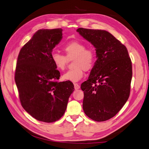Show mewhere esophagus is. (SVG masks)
Here are the masks:
<instances>
[{
  "label": "esophagus",
  "instance_id": "1",
  "mask_svg": "<svg viewBox=\"0 0 149 149\" xmlns=\"http://www.w3.org/2000/svg\"><path fill=\"white\" fill-rule=\"evenodd\" d=\"M74 89L76 90V89H79L80 88V86L78 83H74Z\"/></svg>",
  "mask_w": 149,
  "mask_h": 149
}]
</instances>
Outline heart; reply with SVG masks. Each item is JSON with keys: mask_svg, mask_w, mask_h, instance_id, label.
<instances>
[{"mask_svg": "<svg viewBox=\"0 0 149 149\" xmlns=\"http://www.w3.org/2000/svg\"><path fill=\"white\" fill-rule=\"evenodd\" d=\"M65 55L57 52L52 53V60L56 68L64 71L68 60H73L74 68L63 75V79L72 82H77L83 78L84 71L91 70L96 61V54L92 49L78 41H71L63 47Z\"/></svg>", "mask_w": 149, "mask_h": 149, "instance_id": "heart-1", "label": "heart"}]
</instances>
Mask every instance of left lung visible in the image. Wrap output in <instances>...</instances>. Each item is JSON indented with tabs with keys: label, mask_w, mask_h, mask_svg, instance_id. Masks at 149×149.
I'll use <instances>...</instances> for the list:
<instances>
[{
	"label": "left lung",
	"mask_w": 149,
	"mask_h": 149,
	"mask_svg": "<svg viewBox=\"0 0 149 149\" xmlns=\"http://www.w3.org/2000/svg\"><path fill=\"white\" fill-rule=\"evenodd\" d=\"M76 31L95 47L97 57L88 79L81 85L83 111L90 119L105 121L118 114L129 97L131 60L127 48L108 31L83 28Z\"/></svg>",
	"instance_id": "left-lung-1"
}]
</instances>
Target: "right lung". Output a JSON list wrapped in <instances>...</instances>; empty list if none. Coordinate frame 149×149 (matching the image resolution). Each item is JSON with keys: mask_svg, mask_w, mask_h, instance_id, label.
<instances>
[{"mask_svg": "<svg viewBox=\"0 0 149 149\" xmlns=\"http://www.w3.org/2000/svg\"><path fill=\"white\" fill-rule=\"evenodd\" d=\"M61 29H40L20 49L15 81L20 103L38 120L53 123L63 116L74 91L70 81L58 82L60 71L52 60V52L62 38Z\"/></svg>", "mask_w": 149, "mask_h": 149, "instance_id": "1", "label": "right lung"}]
</instances>
